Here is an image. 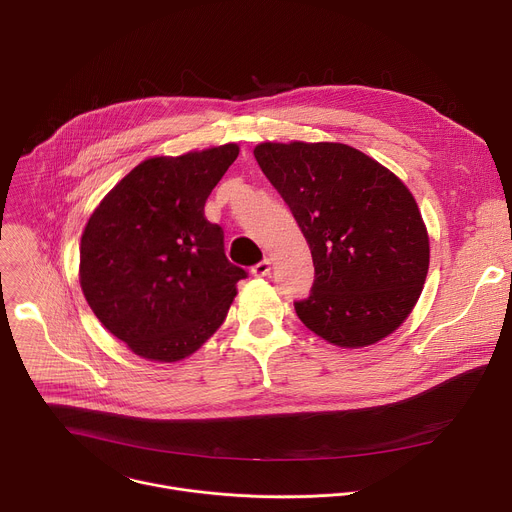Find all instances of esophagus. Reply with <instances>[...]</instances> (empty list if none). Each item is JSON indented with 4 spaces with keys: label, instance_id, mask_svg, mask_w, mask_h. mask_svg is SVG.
Wrapping results in <instances>:
<instances>
[{
    "label": "esophagus",
    "instance_id": "34e87169",
    "mask_svg": "<svg viewBox=\"0 0 512 512\" xmlns=\"http://www.w3.org/2000/svg\"><path fill=\"white\" fill-rule=\"evenodd\" d=\"M251 273H253L255 277H267V275L271 273V261H269V259H263L261 263H257V265L251 267Z\"/></svg>",
    "mask_w": 512,
    "mask_h": 512
}]
</instances>
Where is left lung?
Returning <instances> with one entry per match:
<instances>
[{
  "label": "left lung",
  "mask_w": 512,
  "mask_h": 512,
  "mask_svg": "<svg viewBox=\"0 0 512 512\" xmlns=\"http://www.w3.org/2000/svg\"><path fill=\"white\" fill-rule=\"evenodd\" d=\"M255 160L287 202L314 261L298 318L340 348L371 346L415 308L429 237L409 188L346 143L265 141Z\"/></svg>",
  "instance_id": "8db88e82"
}]
</instances>
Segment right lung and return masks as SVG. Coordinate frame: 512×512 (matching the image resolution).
Masks as SVG:
<instances>
[{
  "label": "right lung",
  "instance_id": "right-lung-1",
  "mask_svg": "<svg viewBox=\"0 0 512 512\" xmlns=\"http://www.w3.org/2000/svg\"><path fill=\"white\" fill-rule=\"evenodd\" d=\"M237 143L137 164L93 210L79 279L99 322L152 362L194 354L225 322L245 269L204 216Z\"/></svg>",
  "mask_w": 512,
  "mask_h": 512
}]
</instances>
